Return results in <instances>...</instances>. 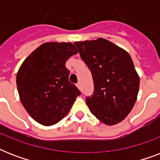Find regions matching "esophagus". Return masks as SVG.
<instances>
[{
    "instance_id": "obj_1",
    "label": "esophagus",
    "mask_w": 160,
    "mask_h": 160,
    "mask_svg": "<svg viewBox=\"0 0 160 160\" xmlns=\"http://www.w3.org/2000/svg\"><path fill=\"white\" fill-rule=\"evenodd\" d=\"M76 86H77L79 90H80V89H81V86H80V82L77 83V85H76Z\"/></svg>"
}]
</instances>
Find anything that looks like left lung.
Returning a JSON list of instances; mask_svg holds the SVG:
<instances>
[{
    "instance_id": "8db88e82",
    "label": "left lung",
    "mask_w": 160,
    "mask_h": 160,
    "mask_svg": "<svg viewBox=\"0 0 160 160\" xmlns=\"http://www.w3.org/2000/svg\"><path fill=\"white\" fill-rule=\"evenodd\" d=\"M75 45L94 80L95 90L86 98V105L104 124H119L130 113L139 93V76L130 55L104 38Z\"/></svg>"
}]
</instances>
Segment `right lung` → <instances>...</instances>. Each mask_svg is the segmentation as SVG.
I'll return each instance as SVG.
<instances>
[{
  "instance_id": "right-lung-1",
  "label": "right lung",
  "mask_w": 160,
  "mask_h": 160,
  "mask_svg": "<svg viewBox=\"0 0 160 160\" xmlns=\"http://www.w3.org/2000/svg\"><path fill=\"white\" fill-rule=\"evenodd\" d=\"M78 53L70 42H46L31 52L20 66L16 85L21 102L39 124L51 126L69 113L81 94L69 81L66 60Z\"/></svg>"
}]
</instances>
